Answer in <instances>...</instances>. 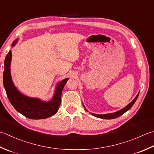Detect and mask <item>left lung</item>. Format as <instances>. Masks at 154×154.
<instances>
[{"label":"left lung","mask_w":154,"mask_h":154,"mask_svg":"<svg viewBox=\"0 0 154 154\" xmlns=\"http://www.w3.org/2000/svg\"><path fill=\"white\" fill-rule=\"evenodd\" d=\"M139 96V93L137 94V95L136 96V98H135L132 101H131L129 104L127 105L125 107H124V108H122L120 110H119L116 112H114V113H109V114H92L94 116L97 117V118H102V119H107V120H110V119H114V118H116L119 116H120L125 112H127L128 110H129V109L132 107V106L134 104V103L136 102V100L137 98V97ZM85 108V107H84Z\"/></svg>","instance_id":"1"}]
</instances>
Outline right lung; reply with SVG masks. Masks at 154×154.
<instances>
[{"mask_svg": "<svg viewBox=\"0 0 154 154\" xmlns=\"http://www.w3.org/2000/svg\"><path fill=\"white\" fill-rule=\"evenodd\" d=\"M18 42L16 39L12 42L14 46ZM12 52L10 51L5 60V70L3 73V84L9 101L16 110L25 117L33 120L46 119L54 115L60 105L61 94L68 78L62 80L56 88L54 96L51 100L45 102L36 98L24 96L14 85L11 75V62Z\"/></svg>", "mask_w": 154, "mask_h": 154, "instance_id": "1", "label": "right lung"}]
</instances>
